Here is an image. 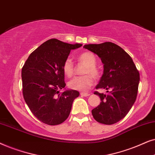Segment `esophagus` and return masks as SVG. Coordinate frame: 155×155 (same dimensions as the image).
<instances>
[{"label": "esophagus", "mask_w": 155, "mask_h": 155, "mask_svg": "<svg viewBox=\"0 0 155 155\" xmlns=\"http://www.w3.org/2000/svg\"><path fill=\"white\" fill-rule=\"evenodd\" d=\"M81 96H84V97H86V96H90V94H88V93H84V92H81Z\"/></svg>", "instance_id": "esophagus-1"}]
</instances>
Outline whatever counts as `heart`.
<instances>
[{
    "instance_id": "1",
    "label": "heart",
    "mask_w": 155,
    "mask_h": 155,
    "mask_svg": "<svg viewBox=\"0 0 155 155\" xmlns=\"http://www.w3.org/2000/svg\"><path fill=\"white\" fill-rule=\"evenodd\" d=\"M78 59L80 62L84 63L86 65V67L84 71V74H87V75L74 77L69 82V87L74 90L85 91H87L94 83V80L91 76L92 75L93 77L96 79L99 76L98 69L96 67V57L94 53L91 51H85L79 55ZM62 69L64 73L68 77H71L73 75L74 69L71 59L67 58L65 59L62 66ZM88 74H91L92 75H88Z\"/></svg>"
}]
</instances>
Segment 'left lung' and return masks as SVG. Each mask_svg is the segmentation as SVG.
<instances>
[{"label": "left lung", "instance_id": "8db88e82", "mask_svg": "<svg viewBox=\"0 0 155 155\" xmlns=\"http://www.w3.org/2000/svg\"><path fill=\"white\" fill-rule=\"evenodd\" d=\"M98 56L104 64V74L96 88L108 94L95 92L101 102L91 111L97 122L112 125L123 119L137 98L140 74L130 56L114 43L89 44L84 46Z\"/></svg>", "mask_w": 155, "mask_h": 155}]
</instances>
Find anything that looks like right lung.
I'll return each instance as SVG.
<instances>
[{"label":"right lung","mask_w":155,"mask_h":155,"mask_svg":"<svg viewBox=\"0 0 155 155\" xmlns=\"http://www.w3.org/2000/svg\"><path fill=\"white\" fill-rule=\"evenodd\" d=\"M81 44H68L51 39L32 51L22 69V94L33 115L49 125L62 123L69 117L74 100L79 96L76 90L66 89L63 64L71 49Z\"/></svg>","instance_id":"1"}]
</instances>
